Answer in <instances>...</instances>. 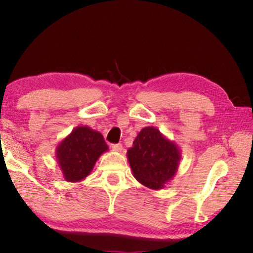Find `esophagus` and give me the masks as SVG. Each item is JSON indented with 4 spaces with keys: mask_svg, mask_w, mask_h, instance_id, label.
<instances>
[{
    "mask_svg": "<svg viewBox=\"0 0 253 253\" xmlns=\"http://www.w3.org/2000/svg\"><path fill=\"white\" fill-rule=\"evenodd\" d=\"M111 148H113V151H115V152H122L124 149L122 144H115L111 146Z\"/></svg>",
    "mask_w": 253,
    "mask_h": 253,
    "instance_id": "1",
    "label": "esophagus"
}]
</instances>
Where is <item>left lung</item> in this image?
<instances>
[{
	"mask_svg": "<svg viewBox=\"0 0 253 253\" xmlns=\"http://www.w3.org/2000/svg\"><path fill=\"white\" fill-rule=\"evenodd\" d=\"M127 158L137 181L151 190H161L176 174L182 155L176 144L148 126L138 132Z\"/></svg>",
	"mask_w": 253,
	"mask_h": 253,
	"instance_id": "1",
	"label": "left lung"
}]
</instances>
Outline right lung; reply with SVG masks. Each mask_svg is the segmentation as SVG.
Masks as SVG:
<instances>
[{"label": "right lung", "instance_id": "add662e5", "mask_svg": "<svg viewBox=\"0 0 253 253\" xmlns=\"http://www.w3.org/2000/svg\"><path fill=\"white\" fill-rule=\"evenodd\" d=\"M108 151L99 131L78 126L55 148V157L67 182H80L91 173L98 158Z\"/></svg>", "mask_w": 253, "mask_h": 253}]
</instances>
